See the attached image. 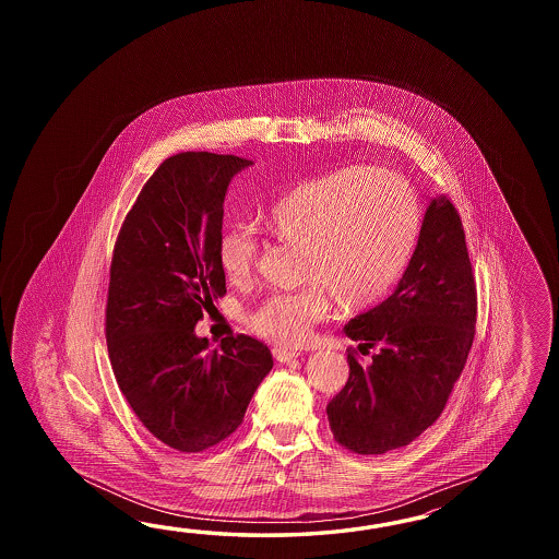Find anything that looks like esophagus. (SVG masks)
Returning a JSON list of instances; mask_svg holds the SVG:
<instances>
[{
    "label": "esophagus",
    "mask_w": 559,
    "mask_h": 559,
    "mask_svg": "<svg viewBox=\"0 0 559 559\" xmlns=\"http://www.w3.org/2000/svg\"><path fill=\"white\" fill-rule=\"evenodd\" d=\"M274 356L280 364H287V361H292V359H297L301 354L294 352V349H285V347H274Z\"/></svg>",
    "instance_id": "obj_1"
}]
</instances>
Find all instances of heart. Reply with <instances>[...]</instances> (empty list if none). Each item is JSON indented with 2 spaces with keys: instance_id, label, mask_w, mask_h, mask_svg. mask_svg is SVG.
Listing matches in <instances>:
<instances>
[{
  "instance_id": "b5f03b06",
  "label": "heart",
  "mask_w": 559,
  "mask_h": 559,
  "mask_svg": "<svg viewBox=\"0 0 559 559\" xmlns=\"http://www.w3.org/2000/svg\"><path fill=\"white\" fill-rule=\"evenodd\" d=\"M260 224L272 238L296 246L309 287L274 294L251 313V328L280 345L306 340L333 299L361 309L385 296L416 248L421 207L416 191L397 174L352 166L306 179L275 195ZM255 239L231 227L217 241V262L229 284L251 274Z\"/></svg>"
}]
</instances>
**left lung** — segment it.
<instances>
[{
    "instance_id": "left-lung-1",
    "label": "left lung",
    "mask_w": 559,
    "mask_h": 559,
    "mask_svg": "<svg viewBox=\"0 0 559 559\" xmlns=\"http://www.w3.org/2000/svg\"><path fill=\"white\" fill-rule=\"evenodd\" d=\"M475 284L460 214L429 202L412 260L392 296L345 323L376 347L369 366L347 356L349 380L328 404L333 438L352 452L404 448L440 417L474 344Z\"/></svg>"
}]
</instances>
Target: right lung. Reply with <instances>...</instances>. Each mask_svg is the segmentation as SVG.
<instances>
[{"label": "right lung", "mask_w": 559, "mask_h": 559, "mask_svg": "<svg viewBox=\"0 0 559 559\" xmlns=\"http://www.w3.org/2000/svg\"><path fill=\"white\" fill-rule=\"evenodd\" d=\"M238 155L186 152L147 179L119 231L107 292L106 340L119 390L155 438L203 452L243 421L274 368L250 335L212 347L195 333L203 311L226 294L217 262L224 200Z\"/></svg>", "instance_id": "obj_1"}]
</instances>
